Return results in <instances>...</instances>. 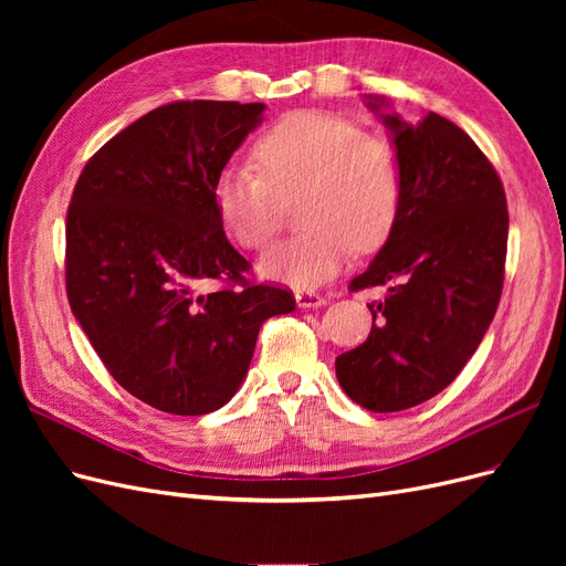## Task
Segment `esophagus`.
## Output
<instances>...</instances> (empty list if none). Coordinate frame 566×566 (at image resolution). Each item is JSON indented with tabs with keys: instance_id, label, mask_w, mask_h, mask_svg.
<instances>
[{
	"instance_id": "obj_1",
	"label": "esophagus",
	"mask_w": 566,
	"mask_h": 566,
	"mask_svg": "<svg viewBox=\"0 0 566 566\" xmlns=\"http://www.w3.org/2000/svg\"><path fill=\"white\" fill-rule=\"evenodd\" d=\"M295 300H297V306H302V310H316V306L325 304V297L314 293V290H297Z\"/></svg>"
}]
</instances>
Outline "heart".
Here are the masks:
<instances>
[{
    "instance_id": "heart-1",
    "label": "heart",
    "mask_w": 566,
    "mask_h": 566,
    "mask_svg": "<svg viewBox=\"0 0 566 566\" xmlns=\"http://www.w3.org/2000/svg\"><path fill=\"white\" fill-rule=\"evenodd\" d=\"M254 167L231 165L214 184L221 224L243 250H264L297 199L302 233L266 252L262 271L314 285L345 264L352 248H380L401 208L397 148L378 132L318 111L290 113L252 146Z\"/></svg>"
}]
</instances>
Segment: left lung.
Listing matches in <instances>:
<instances>
[{
  "instance_id": "obj_1",
  "label": "left lung",
  "mask_w": 566,
  "mask_h": 566,
  "mask_svg": "<svg viewBox=\"0 0 566 566\" xmlns=\"http://www.w3.org/2000/svg\"><path fill=\"white\" fill-rule=\"evenodd\" d=\"M375 108V104H370ZM401 167V208L387 243L349 290L387 285L370 302L364 345L335 358L347 397L397 413L447 389L499 310L507 200L491 160L451 119L385 115Z\"/></svg>"
}]
</instances>
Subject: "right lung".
Returning a JSON list of instances; mask_svg holds the SVG:
<instances>
[{
    "label": "right lung",
    "mask_w": 566,
    "mask_h": 566,
    "mask_svg": "<svg viewBox=\"0 0 566 566\" xmlns=\"http://www.w3.org/2000/svg\"><path fill=\"white\" fill-rule=\"evenodd\" d=\"M264 104L172 101L84 165L65 219V293L132 397L205 416L241 387L262 323L295 310L229 241L214 184Z\"/></svg>",
    "instance_id": "add662e5"
}]
</instances>
